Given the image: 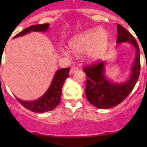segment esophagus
Masks as SVG:
<instances>
[{
  "instance_id": "obj_1",
  "label": "esophagus",
  "mask_w": 147,
  "mask_h": 147,
  "mask_svg": "<svg viewBox=\"0 0 147 147\" xmlns=\"http://www.w3.org/2000/svg\"><path fill=\"white\" fill-rule=\"evenodd\" d=\"M79 71V67H72L71 68V71H70V73L71 74H74V73H76V71Z\"/></svg>"
}]
</instances>
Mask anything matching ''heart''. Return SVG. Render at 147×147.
<instances>
[{
  "label": "heart",
  "mask_w": 147,
  "mask_h": 147,
  "mask_svg": "<svg viewBox=\"0 0 147 147\" xmlns=\"http://www.w3.org/2000/svg\"><path fill=\"white\" fill-rule=\"evenodd\" d=\"M110 37L102 28L88 29L73 37L69 42L70 49L74 54L82 55L87 53V58L90 62H96L104 57L110 45ZM64 54L70 55L67 50Z\"/></svg>",
  "instance_id": "1"
}]
</instances>
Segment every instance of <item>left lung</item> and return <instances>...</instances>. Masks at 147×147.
Returning <instances> with one entry per match:
<instances>
[{"label":"left lung","instance_id":"obj_1","mask_svg":"<svg viewBox=\"0 0 147 147\" xmlns=\"http://www.w3.org/2000/svg\"><path fill=\"white\" fill-rule=\"evenodd\" d=\"M116 42H129L136 49V55L131 69L130 76L124 83H114L105 74V62L98 61L83 68L87 76L85 94L88 102L97 108L107 109L121 103L132 92L140 74V50L134 37L122 26L117 24Z\"/></svg>","mask_w":147,"mask_h":147}]
</instances>
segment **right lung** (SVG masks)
<instances>
[{
    "instance_id": "1",
    "label": "right lung",
    "mask_w": 147,
    "mask_h": 147,
    "mask_svg": "<svg viewBox=\"0 0 147 147\" xmlns=\"http://www.w3.org/2000/svg\"><path fill=\"white\" fill-rule=\"evenodd\" d=\"M49 27V23L31 26L15 35L14 38L21 37L31 32H47ZM69 71L70 67L67 68H61L56 71L55 75L53 78V80L51 83L49 89L45 92V94L42 95L38 99L32 101V102H26V101H22L18 98H16L23 107L32 112L45 113L53 110L60 103L62 88L64 85L65 80L69 76L68 74Z\"/></svg>"
}]
</instances>
